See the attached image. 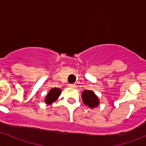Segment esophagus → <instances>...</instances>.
<instances>
[{
  "mask_svg": "<svg viewBox=\"0 0 146 146\" xmlns=\"http://www.w3.org/2000/svg\"><path fill=\"white\" fill-rule=\"evenodd\" d=\"M69 86L71 88H75L76 85L75 84H69Z\"/></svg>",
  "mask_w": 146,
  "mask_h": 146,
  "instance_id": "1",
  "label": "esophagus"
}]
</instances>
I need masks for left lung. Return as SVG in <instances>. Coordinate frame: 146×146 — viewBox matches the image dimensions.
Returning a JSON list of instances; mask_svg holds the SVG:
<instances>
[{
  "label": "left lung",
  "mask_w": 146,
  "mask_h": 146,
  "mask_svg": "<svg viewBox=\"0 0 146 146\" xmlns=\"http://www.w3.org/2000/svg\"><path fill=\"white\" fill-rule=\"evenodd\" d=\"M82 99L83 103L91 109L97 108L100 103L98 96L91 90H84L82 91Z\"/></svg>",
  "instance_id": "8db88e82"
}]
</instances>
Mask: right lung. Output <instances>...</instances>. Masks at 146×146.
Segmentation results:
<instances>
[{
	"label": "right lung",
	"instance_id": "add662e5",
	"mask_svg": "<svg viewBox=\"0 0 146 146\" xmlns=\"http://www.w3.org/2000/svg\"><path fill=\"white\" fill-rule=\"evenodd\" d=\"M61 94V89L58 88H54L50 89L48 94L44 99V102L47 104H50L52 103L57 101V99L60 96Z\"/></svg>",
	"mask_w": 146,
	"mask_h": 146
}]
</instances>
